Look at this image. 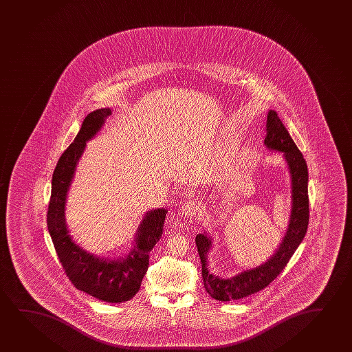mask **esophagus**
Wrapping results in <instances>:
<instances>
[{
    "label": "esophagus",
    "mask_w": 352,
    "mask_h": 352,
    "mask_svg": "<svg viewBox=\"0 0 352 352\" xmlns=\"http://www.w3.org/2000/svg\"><path fill=\"white\" fill-rule=\"evenodd\" d=\"M180 212H182V214H183L185 218L192 219V218H195L196 214H197L199 207H197V204L192 202V201H186V202L182 206Z\"/></svg>",
    "instance_id": "obj_1"
}]
</instances>
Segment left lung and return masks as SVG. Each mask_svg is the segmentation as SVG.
<instances>
[{
  "label": "left lung",
  "instance_id": "left-lung-1",
  "mask_svg": "<svg viewBox=\"0 0 352 352\" xmlns=\"http://www.w3.org/2000/svg\"><path fill=\"white\" fill-rule=\"evenodd\" d=\"M266 148L282 153L291 175L292 209L285 236L275 253L260 265L241 270L236 275L223 277L209 269V252L213 248L212 236L204 231L196 236V247L202 264V277L209 296L219 301L239 300L269 285L285 269L292 255L305 237L309 224V173L302 153L296 148L288 131L274 110L267 112Z\"/></svg>",
  "mask_w": 352,
  "mask_h": 352
}]
</instances>
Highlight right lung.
Returning <instances> with one entry per match:
<instances>
[{"label":"right lung","mask_w":352,"mask_h":352,"mask_svg":"<svg viewBox=\"0 0 352 352\" xmlns=\"http://www.w3.org/2000/svg\"><path fill=\"white\" fill-rule=\"evenodd\" d=\"M111 113L110 107L88 113L74 143L59 158L52 177L47 225L63 269L77 289L99 300L122 302L131 300L140 289L148 271V253L162 234L167 209L145 212L134 234L132 248L127 254L113 259L98 256L77 245L70 234L65 217L67 194L87 142L102 131Z\"/></svg>","instance_id":"obj_1"}]
</instances>
